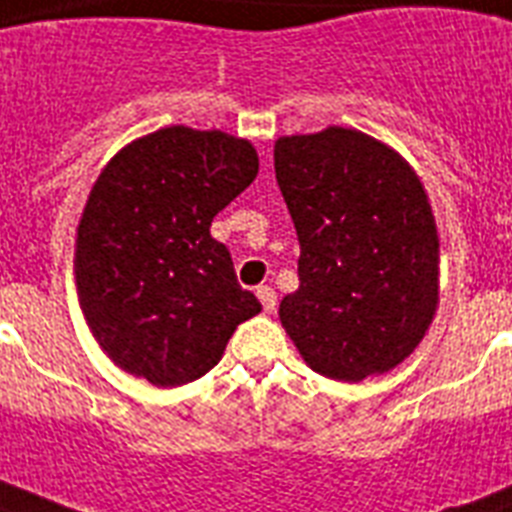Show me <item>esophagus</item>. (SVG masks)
<instances>
[{"mask_svg":"<svg viewBox=\"0 0 512 512\" xmlns=\"http://www.w3.org/2000/svg\"><path fill=\"white\" fill-rule=\"evenodd\" d=\"M257 297H260L265 313L276 311V292L271 287H257Z\"/></svg>","mask_w":512,"mask_h":512,"instance_id":"34e87169","label":"esophagus"}]
</instances>
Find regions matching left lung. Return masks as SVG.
I'll return each mask as SVG.
<instances>
[{
  "instance_id": "obj_1",
  "label": "left lung",
  "mask_w": 512,
  "mask_h": 512,
  "mask_svg": "<svg viewBox=\"0 0 512 512\" xmlns=\"http://www.w3.org/2000/svg\"><path fill=\"white\" fill-rule=\"evenodd\" d=\"M273 167L300 241V287L281 300V327L329 380L390 372L438 311L441 241L420 175L353 127L284 135Z\"/></svg>"
}]
</instances>
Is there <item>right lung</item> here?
Wrapping results in <instances>:
<instances>
[{"label": "right lung", "mask_w": 512, "mask_h": 512, "mask_svg": "<svg viewBox=\"0 0 512 512\" xmlns=\"http://www.w3.org/2000/svg\"><path fill=\"white\" fill-rule=\"evenodd\" d=\"M257 170L249 140L183 124L132 140L100 170L76 228L74 276L84 321L119 369L156 388L199 380L263 311L209 233Z\"/></svg>", "instance_id": "1"}]
</instances>
